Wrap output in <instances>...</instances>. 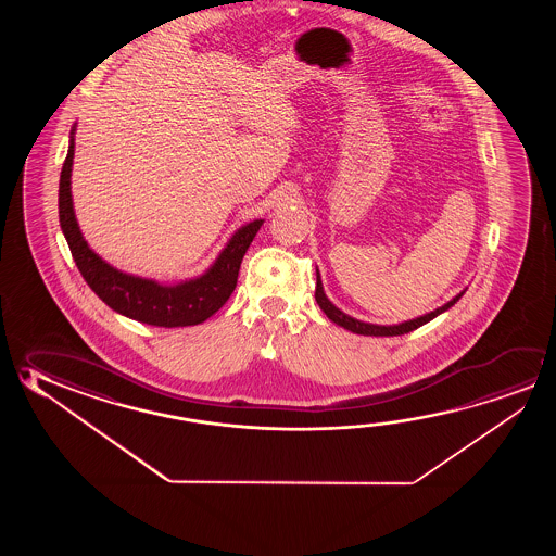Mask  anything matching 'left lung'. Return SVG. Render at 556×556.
Here are the masks:
<instances>
[{"label":"left lung","instance_id":"1","mask_svg":"<svg viewBox=\"0 0 556 556\" xmlns=\"http://www.w3.org/2000/svg\"><path fill=\"white\" fill-rule=\"evenodd\" d=\"M464 292L465 291L459 292V294L454 296L447 304L440 306V308L434 309V312H430V314L420 316V318L409 319V321H403V324H397V326H376V324H366V321H361V319L351 318V316H346L345 312H341L337 306H333V304L329 302L328 296H326V292H324L321 279H319V271H316V302H318L319 308L324 309V314H326L331 321H336L337 326L349 329V331H353V333H358V336L393 337L409 333L413 329L420 328V326L428 324L430 319L437 318L442 312H446L447 308H452L455 302L464 296Z\"/></svg>","mask_w":556,"mask_h":556}]
</instances>
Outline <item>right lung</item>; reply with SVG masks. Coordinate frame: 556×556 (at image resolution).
<instances>
[{
    "label": "right lung",
    "instance_id": "right-lung-1",
    "mask_svg": "<svg viewBox=\"0 0 556 556\" xmlns=\"http://www.w3.org/2000/svg\"><path fill=\"white\" fill-rule=\"evenodd\" d=\"M74 134L60 174V225L70 244L75 265L94 294L110 308L126 318L156 328L198 326L213 316L228 301L237 287L238 271L248 247L252 244L264 220L257 219L238 228L205 274L180 285H159L151 279L122 274L92 252L85 242L72 201V166H74Z\"/></svg>",
    "mask_w": 556,
    "mask_h": 556
}]
</instances>
